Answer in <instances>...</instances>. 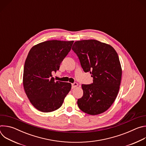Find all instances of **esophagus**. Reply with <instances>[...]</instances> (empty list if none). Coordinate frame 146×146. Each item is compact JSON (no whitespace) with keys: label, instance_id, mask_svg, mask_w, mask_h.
Segmentation results:
<instances>
[{"label":"esophagus","instance_id":"1","mask_svg":"<svg viewBox=\"0 0 146 146\" xmlns=\"http://www.w3.org/2000/svg\"><path fill=\"white\" fill-rule=\"evenodd\" d=\"M78 86V84L77 82H74V83H73V84H72V89H74V88H75L76 87H77Z\"/></svg>","mask_w":146,"mask_h":146}]
</instances>
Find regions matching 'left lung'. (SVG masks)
Masks as SVG:
<instances>
[{"label": "left lung", "instance_id": "obj_1", "mask_svg": "<svg viewBox=\"0 0 146 146\" xmlns=\"http://www.w3.org/2000/svg\"><path fill=\"white\" fill-rule=\"evenodd\" d=\"M72 50L84 71L93 77L91 84L81 85L83 96L77 100L80 109L92 115L106 111L116 99L121 84L122 69L117 52L96 40L77 41Z\"/></svg>", "mask_w": 146, "mask_h": 146}]
</instances>
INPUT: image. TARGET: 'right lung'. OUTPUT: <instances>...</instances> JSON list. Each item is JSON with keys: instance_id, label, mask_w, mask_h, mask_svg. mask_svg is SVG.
Listing matches in <instances>:
<instances>
[{"instance_id": "1", "label": "right lung", "mask_w": 146, "mask_h": 146, "mask_svg": "<svg viewBox=\"0 0 146 146\" xmlns=\"http://www.w3.org/2000/svg\"><path fill=\"white\" fill-rule=\"evenodd\" d=\"M73 42L46 41L34 46L28 53L24 68V88L32 105L41 112L58 109L71 90L70 83L55 81L52 72L59 70Z\"/></svg>"}]
</instances>
